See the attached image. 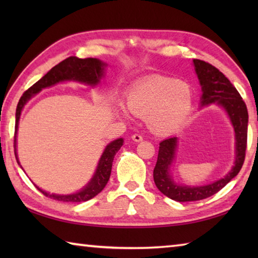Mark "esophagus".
Instances as JSON below:
<instances>
[{
  "instance_id": "esophagus-1",
  "label": "esophagus",
  "mask_w": 258,
  "mask_h": 258,
  "mask_svg": "<svg viewBox=\"0 0 258 258\" xmlns=\"http://www.w3.org/2000/svg\"><path fill=\"white\" fill-rule=\"evenodd\" d=\"M132 140H133L134 142H141L143 139H142V135H140V134H137V133H135V134H133V135H132Z\"/></svg>"
}]
</instances>
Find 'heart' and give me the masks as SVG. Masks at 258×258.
Listing matches in <instances>:
<instances>
[{
	"instance_id": "b5f03b06",
	"label": "heart",
	"mask_w": 258,
	"mask_h": 258,
	"mask_svg": "<svg viewBox=\"0 0 258 258\" xmlns=\"http://www.w3.org/2000/svg\"><path fill=\"white\" fill-rule=\"evenodd\" d=\"M125 100L128 110L146 118L152 132L169 134L185 123L194 106V93L185 82L151 76L134 83L126 92ZM117 112L127 117L123 106L117 108Z\"/></svg>"
}]
</instances>
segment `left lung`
<instances>
[{
  "label": "left lung",
  "mask_w": 258,
  "mask_h": 258,
  "mask_svg": "<svg viewBox=\"0 0 258 258\" xmlns=\"http://www.w3.org/2000/svg\"><path fill=\"white\" fill-rule=\"evenodd\" d=\"M200 85L203 90L202 106L216 102L223 107L230 117L235 132V163L226 175L216 182L203 186H183L174 183L169 175V166L176 149V138H169L159 143L158 158L154 169L156 186L166 197L175 202H196L217 194L228 184L241 169L247 149L248 110L246 103L231 82L213 64L206 61L194 59Z\"/></svg>",
  "instance_id": "1"
}]
</instances>
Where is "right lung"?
Wrapping results in <instances>:
<instances>
[{
    "instance_id": "obj_1",
    "label": "right lung",
    "mask_w": 258,
    "mask_h": 258,
    "mask_svg": "<svg viewBox=\"0 0 258 258\" xmlns=\"http://www.w3.org/2000/svg\"><path fill=\"white\" fill-rule=\"evenodd\" d=\"M104 64L102 61L94 58H85L81 59L77 56H69V58L64 59L59 62L56 66H54L51 71L43 76L40 81L35 83L33 86H30L27 91H25L24 94L18 102L16 110V126L15 128L17 131L18 128V121L20 118V113L23 110L26 102L33 97V95L40 92L44 87H49L51 85H54L56 83L62 81H78L86 83L89 85H97L103 76V67ZM123 146V139H117L111 143H109L104 152L100 158L99 165L97 171L91 182L87 184L82 191L77 192L74 195L68 196H59V195H50L47 192L40 190L45 197H50L54 200H59V202H66V203H81L86 202V200L92 199L98 194H100L103 190V187L109 181L112 167V161L115 158V155L117 151L120 149ZM15 147H16V137H15ZM15 155L17 158V152L15 149ZM19 163V161H18Z\"/></svg>"
}]
</instances>
